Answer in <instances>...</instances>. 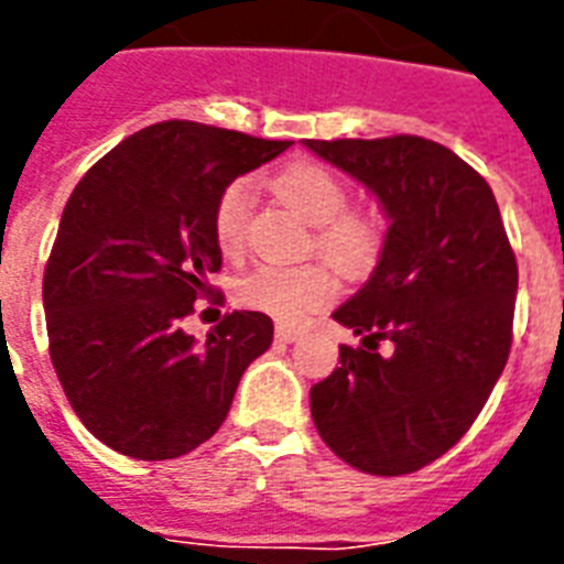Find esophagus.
<instances>
[{"instance_id": "34e87169", "label": "esophagus", "mask_w": 564, "mask_h": 564, "mask_svg": "<svg viewBox=\"0 0 564 564\" xmlns=\"http://www.w3.org/2000/svg\"><path fill=\"white\" fill-rule=\"evenodd\" d=\"M274 336H278V343H295V339H301V330H295L290 325H278Z\"/></svg>"}]
</instances>
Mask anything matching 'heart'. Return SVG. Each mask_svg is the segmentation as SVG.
<instances>
[{
    "label": "heart",
    "instance_id": "b5f03b06",
    "mask_svg": "<svg viewBox=\"0 0 564 564\" xmlns=\"http://www.w3.org/2000/svg\"><path fill=\"white\" fill-rule=\"evenodd\" d=\"M278 198L316 228V246L334 257L345 272L360 274L371 269L383 246L380 225L369 213L345 210L348 187L334 170L316 161H295L269 178ZM251 219V193L242 181H234L216 195L213 204V239L221 254H239L246 246ZM339 295V272L327 260L301 265L263 263L237 283V299L246 307L278 318L283 325H299L310 313L327 307Z\"/></svg>",
    "mask_w": 564,
    "mask_h": 564
}]
</instances>
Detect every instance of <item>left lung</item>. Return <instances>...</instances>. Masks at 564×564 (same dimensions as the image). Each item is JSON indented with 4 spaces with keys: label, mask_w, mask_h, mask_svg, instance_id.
<instances>
[{
    "label": "left lung",
    "mask_w": 564,
    "mask_h": 564,
    "mask_svg": "<svg viewBox=\"0 0 564 564\" xmlns=\"http://www.w3.org/2000/svg\"><path fill=\"white\" fill-rule=\"evenodd\" d=\"M304 145L369 187L389 219L375 272L334 313L362 345H343V366L310 389L313 421L357 471H419L468 433L509 360L518 263L498 202L424 137Z\"/></svg>",
    "instance_id": "8db88e82"
}]
</instances>
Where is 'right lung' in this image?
Wrapping results in <instances>:
<instances>
[{
  "label": "right lung",
  "mask_w": 564,
  "mask_h": 564,
  "mask_svg": "<svg viewBox=\"0 0 564 564\" xmlns=\"http://www.w3.org/2000/svg\"><path fill=\"white\" fill-rule=\"evenodd\" d=\"M283 149L172 119L110 149L69 195L43 274L48 357L75 415L119 454L195 451L272 345L265 313L234 310L202 343L181 322L221 269L216 195Z\"/></svg>",
  "instance_id": "right-lung-1"
}]
</instances>
